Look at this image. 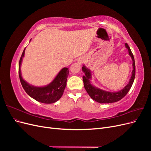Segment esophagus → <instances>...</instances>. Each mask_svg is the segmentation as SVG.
<instances>
[{
  "mask_svg": "<svg viewBox=\"0 0 151 151\" xmlns=\"http://www.w3.org/2000/svg\"><path fill=\"white\" fill-rule=\"evenodd\" d=\"M78 63H79V64H83V60H82V59H81V60H78Z\"/></svg>",
  "mask_w": 151,
  "mask_h": 151,
  "instance_id": "esophagus-1",
  "label": "esophagus"
}]
</instances>
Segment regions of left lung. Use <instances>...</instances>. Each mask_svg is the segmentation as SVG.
<instances>
[{
    "label": "left lung",
    "mask_w": 151,
    "mask_h": 151,
    "mask_svg": "<svg viewBox=\"0 0 151 151\" xmlns=\"http://www.w3.org/2000/svg\"><path fill=\"white\" fill-rule=\"evenodd\" d=\"M125 47L129 50V55L132 58L133 70L132 72V76L129 83L124 88L119 91L109 92V91L103 90L93 86L91 83V80L92 79V74H91V70L88 69L84 65L82 67V70L83 71L85 74L83 77L84 88L87 93L89 95V96L96 102L99 103H111L120 101L129 93L132 84H133L135 76V60L133 54H132L131 50L127 43H125Z\"/></svg>",
    "instance_id": "obj_1"
}]
</instances>
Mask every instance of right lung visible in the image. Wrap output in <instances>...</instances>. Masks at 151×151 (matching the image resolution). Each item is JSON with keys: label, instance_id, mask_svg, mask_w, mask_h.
I'll use <instances>...</instances> for the list:
<instances>
[{"label": "right lung", "instance_id": "right-lung-1", "mask_svg": "<svg viewBox=\"0 0 151 151\" xmlns=\"http://www.w3.org/2000/svg\"><path fill=\"white\" fill-rule=\"evenodd\" d=\"M25 49L26 48L22 53L19 63V76L22 88L30 97L38 102L45 104L57 102L61 98L66 87L69 70L67 67L63 68L55 79L47 86L42 87L32 86L24 81L21 76V65L22 58L24 56Z\"/></svg>", "mask_w": 151, "mask_h": 151}]
</instances>
